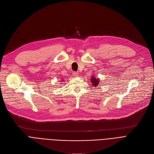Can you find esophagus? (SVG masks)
<instances>
[{
	"label": "esophagus",
	"mask_w": 154,
	"mask_h": 154,
	"mask_svg": "<svg viewBox=\"0 0 154 154\" xmlns=\"http://www.w3.org/2000/svg\"><path fill=\"white\" fill-rule=\"evenodd\" d=\"M73 75L75 77H78L79 76V73L76 72H73Z\"/></svg>",
	"instance_id": "obj_1"
}]
</instances>
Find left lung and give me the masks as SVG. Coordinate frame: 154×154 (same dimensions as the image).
<instances>
[{"label": "left lung", "mask_w": 154, "mask_h": 154, "mask_svg": "<svg viewBox=\"0 0 154 154\" xmlns=\"http://www.w3.org/2000/svg\"><path fill=\"white\" fill-rule=\"evenodd\" d=\"M91 82H92V85L96 87L98 86V85L99 84L100 80L99 78H96L95 77H94V75H92V77H91Z\"/></svg>", "instance_id": "obj_1"}]
</instances>
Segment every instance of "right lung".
I'll list each match as a JSON object with an SVG mask.
<instances>
[{
  "mask_svg": "<svg viewBox=\"0 0 154 154\" xmlns=\"http://www.w3.org/2000/svg\"><path fill=\"white\" fill-rule=\"evenodd\" d=\"M61 81H62V82H63V81H64V80H63V79H61Z\"/></svg>",
  "mask_w": 154,
  "mask_h": 154,
  "instance_id": "add662e5",
  "label": "right lung"
}]
</instances>
